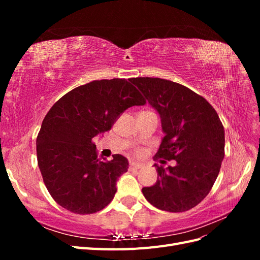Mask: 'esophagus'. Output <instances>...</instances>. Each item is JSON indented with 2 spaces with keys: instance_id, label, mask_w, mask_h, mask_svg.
Instances as JSON below:
<instances>
[{
  "instance_id": "esophagus-1",
  "label": "esophagus",
  "mask_w": 260,
  "mask_h": 260,
  "mask_svg": "<svg viewBox=\"0 0 260 260\" xmlns=\"http://www.w3.org/2000/svg\"><path fill=\"white\" fill-rule=\"evenodd\" d=\"M143 166H144V165L141 164V162H137V161H131V162H130V168L140 169V168H142Z\"/></svg>"
}]
</instances>
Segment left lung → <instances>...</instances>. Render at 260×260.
<instances>
[{"mask_svg": "<svg viewBox=\"0 0 260 260\" xmlns=\"http://www.w3.org/2000/svg\"><path fill=\"white\" fill-rule=\"evenodd\" d=\"M130 81L160 117L165 137L155 158L177 161L166 169L155 164L157 181L142 188L143 195L165 211L191 209L206 198L223 160L224 129L219 116L205 99L182 84L148 77Z\"/></svg>", "mask_w": 260, "mask_h": 260, "instance_id": "1", "label": "left lung"}]
</instances>
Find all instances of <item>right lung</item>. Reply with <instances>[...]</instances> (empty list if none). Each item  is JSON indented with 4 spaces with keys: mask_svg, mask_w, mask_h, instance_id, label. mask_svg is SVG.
<instances>
[{
    "mask_svg": "<svg viewBox=\"0 0 260 260\" xmlns=\"http://www.w3.org/2000/svg\"><path fill=\"white\" fill-rule=\"evenodd\" d=\"M145 101L125 79L95 80L66 93L44 117L37 157L44 184L58 205L75 214L100 211L114 199L129 168L122 155L98 158L92 139L111 130L120 115Z\"/></svg>",
    "mask_w": 260,
    "mask_h": 260,
    "instance_id": "right-lung-1",
    "label": "right lung"
}]
</instances>
